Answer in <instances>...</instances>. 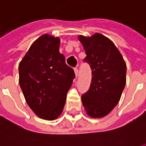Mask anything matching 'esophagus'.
Returning <instances> with one entry per match:
<instances>
[{"label":"esophagus","mask_w":146,"mask_h":146,"mask_svg":"<svg viewBox=\"0 0 146 146\" xmlns=\"http://www.w3.org/2000/svg\"><path fill=\"white\" fill-rule=\"evenodd\" d=\"M74 73H75V76H76V77H77V76H78V74H79V72H78V69H77V68H75V69H74Z\"/></svg>","instance_id":"1"}]
</instances>
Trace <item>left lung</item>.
Listing matches in <instances>:
<instances>
[{"mask_svg":"<svg viewBox=\"0 0 146 146\" xmlns=\"http://www.w3.org/2000/svg\"><path fill=\"white\" fill-rule=\"evenodd\" d=\"M92 70L89 91L82 95L83 106L92 118H102L119 102L126 84L127 66L122 54L107 36L95 33L91 36L79 35Z\"/></svg>","mask_w":146,"mask_h":146,"instance_id":"1","label":"left lung"}]
</instances>
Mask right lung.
<instances>
[{
	"mask_svg": "<svg viewBox=\"0 0 146 146\" xmlns=\"http://www.w3.org/2000/svg\"><path fill=\"white\" fill-rule=\"evenodd\" d=\"M59 46L58 36L43 34L31 44L19 65V82L27 105L46 120L60 116L75 77L59 52Z\"/></svg>",
	"mask_w": 146,
	"mask_h": 146,
	"instance_id": "obj_1",
	"label": "right lung"
}]
</instances>
